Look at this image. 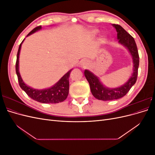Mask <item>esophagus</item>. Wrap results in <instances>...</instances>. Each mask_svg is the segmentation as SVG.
<instances>
[{"mask_svg": "<svg viewBox=\"0 0 155 155\" xmlns=\"http://www.w3.org/2000/svg\"><path fill=\"white\" fill-rule=\"evenodd\" d=\"M81 63V66H82V67H85V66H87V65L88 64V61H87V60H83V61H82Z\"/></svg>", "mask_w": 155, "mask_h": 155, "instance_id": "obj_1", "label": "esophagus"}]
</instances>
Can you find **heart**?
<instances>
[{
	"label": "heart",
	"instance_id": "b5f03b06",
	"mask_svg": "<svg viewBox=\"0 0 155 155\" xmlns=\"http://www.w3.org/2000/svg\"><path fill=\"white\" fill-rule=\"evenodd\" d=\"M98 32H99V31H98V30H96V29H94V30H92L91 31V34L92 35H96V34H98ZM101 40H102V41H104L105 39H102Z\"/></svg>",
	"mask_w": 155,
	"mask_h": 155
}]
</instances>
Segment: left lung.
<instances>
[{"label": "left lung", "instance_id": "obj_1", "mask_svg": "<svg viewBox=\"0 0 155 155\" xmlns=\"http://www.w3.org/2000/svg\"><path fill=\"white\" fill-rule=\"evenodd\" d=\"M117 31V38L119 43L127 48L132 56L133 63V72L129 80L123 85L117 88H108L103 85L100 80L94 74L85 70L84 74L87 80L90 85L92 95L96 99L102 101H110L117 100L127 94L137 81L138 69L139 67V55L137 46L133 37L128 34L122 27L118 25H112Z\"/></svg>", "mask_w": 155, "mask_h": 155}]
</instances>
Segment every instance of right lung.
<instances>
[{
  "label": "right lung",
  "instance_id": "obj_1",
  "mask_svg": "<svg viewBox=\"0 0 155 155\" xmlns=\"http://www.w3.org/2000/svg\"><path fill=\"white\" fill-rule=\"evenodd\" d=\"M42 28L41 26H39L34 30H32L27 36H29L31 34H34L35 31H38ZM25 40V39H24ZM23 40L22 43L18 47V52L17 55V61L15 64L16 73L17 75L18 83L21 88L24 91L29 97L31 99L43 103V104H58V103L62 102L67 99L68 95L69 92V77L70 72L72 71L71 69L65 74L64 76L61 78L58 82L56 83L54 85L48 88L43 89V90H37V89L33 88L29 86L26 85L23 81L22 79L18 70V62H19V54L21 48V45L23 43Z\"/></svg>",
  "mask_w": 155,
  "mask_h": 155
}]
</instances>
